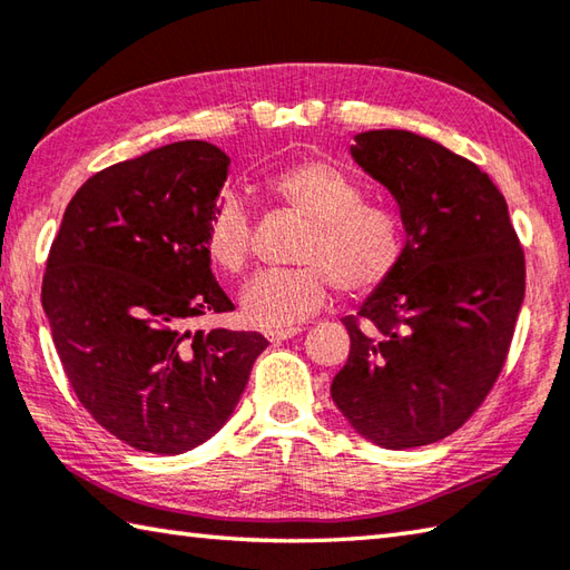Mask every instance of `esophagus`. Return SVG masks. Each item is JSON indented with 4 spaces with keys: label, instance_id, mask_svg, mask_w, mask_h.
I'll use <instances>...</instances> for the list:
<instances>
[{
    "label": "esophagus",
    "instance_id": "34e87169",
    "mask_svg": "<svg viewBox=\"0 0 570 570\" xmlns=\"http://www.w3.org/2000/svg\"><path fill=\"white\" fill-rule=\"evenodd\" d=\"M298 333H301V328L294 326V328H286V331H269V333H266V338H269L274 345H278V343H284L288 338L298 336Z\"/></svg>",
    "mask_w": 570,
    "mask_h": 570
}]
</instances>
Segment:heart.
<instances>
[{"mask_svg":"<svg viewBox=\"0 0 570 570\" xmlns=\"http://www.w3.org/2000/svg\"><path fill=\"white\" fill-rule=\"evenodd\" d=\"M266 195L308 222L296 262L304 266L262 272L244 284L242 314L264 331L294 328L328 301L331 282L343 294L365 296L383 286L403 259L405 237L385 205L361 203L353 177L323 160H301L264 180ZM205 249L222 272L239 274L252 256V219L239 197L212 207Z\"/></svg>","mask_w":570,"mask_h":570,"instance_id":"heart-1","label":"heart"}]
</instances>
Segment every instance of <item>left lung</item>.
<instances>
[{"mask_svg":"<svg viewBox=\"0 0 570 570\" xmlns=\"http://www.w3.org/2000/svg\"><path fill=\"white\" fill-rule=\"evenodd\" d=\"M351 158L400 212L397 269L345 316L331 383L345 422L385 450L460 430L504 367L527 272L504 195L479 167L410 130H365Z\"/></svg>","mask_w":570,"mask_h":570,"instance_id":"obj_1","label":"left lung"}]
</instances>
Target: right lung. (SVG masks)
Masks as SVG:
<instances>
[{
	"label": "right lung",
	"mask_w": 570,
	"mask_h": 570,
	"mask_svg": "<svg viewBox=\"0 0 570 570\" xmlns=\"http://www.w3.org/2000/svg\"><path fill=\"white\" fill-rule=\"evenodd\" d=\"M229 175L225 150L170 142L81 185L51 244L41 306L76 397L130 448L183 454L232 417L254 331H193L234 304L209 269L205 225Z\"/></svg>",
	"instance_id": "1"
}]
</instances>
